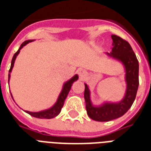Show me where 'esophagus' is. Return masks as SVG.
<instances>
[{"instance_id": "obj_1", "label": "esophagus", "mask_w": 151, "mask_h": 151, "mask_svg": "<svg viewBox=\"0 0 151 151\" xmlns=\"http://www.w3.org/2000/svg\"><path fill=\"white\" fill-rule=\"evenodd\" d=\"M78 75L80 76L81 78H84V77L86 75L87 72H86V70H84V69H78Z\"/></svg>"}]
</instances>
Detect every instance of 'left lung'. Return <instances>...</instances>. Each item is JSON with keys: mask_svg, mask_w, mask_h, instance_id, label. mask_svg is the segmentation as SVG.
Returning a JSON list of instances; mask_svg holds the SVG:
<instances>
[{"mask_svg": "<svg viewBox=\"0 0 151 151\" xmlns=\"http://www.w3.org/2000/svg\"><path fill=\"white\" fill-rule=\"evenodd\" d=\"M112 52L106 53L110 57L119 60L125 68L127 88L124 99L119 103H106L100 106H92L88 87L85 84V100L88 116L97 122H109L122 117L130 109L139 87V62L131 45L127 41L113 34Z\"/></svg>", "mask_w": 151, "mask_h": 151, "instance_id": "1", "label": "left lung"}]
</instances>
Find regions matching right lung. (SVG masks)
Segmentation results:
<instances>
[{
	"label": "right lung",
	"instance_id": "obj_1",
	"mask_svg": "<svg viewBox=\"0 0 151 151\" xmlns=\"http://www.w3.org/2000/svg\"><path fill=\"white\" fill-rule=\"evenodd\" d=\"M33 40H28V41H24L23 43L21 45V46L19 48V50L15 52L14 55H13V58L12 59V63H11V67L10 70H9V73H8V82H9V78H10V73L12 72V70L13 68V66H14V63H15V60L16 59V56H17L19 53L20 50L22 49V48L23 46H25L27 44L29 43V42H32ZM78 79V76L75 75L73 76V78H71L70 80H69L68 81H66L63 85V90H62L61 93L59 95V98L57 99V102L55 103V105L51 107L50 109H48V110H42V111H39V112H29V111H27L25 110L27 114H29V115H31L33 117H37V118H45V119H51L52 117H56L57 115L59 114L60 111L62 110V107L63 106L64 101L66 99L67 95H68L69 92L71 88V86H72V84H73L75 81H77ZM12 96V95H11ZM13 99V98H12Z\"/></svg>",
	"mask_w": 151,
	"mask_h": 151
}]
</instances>
